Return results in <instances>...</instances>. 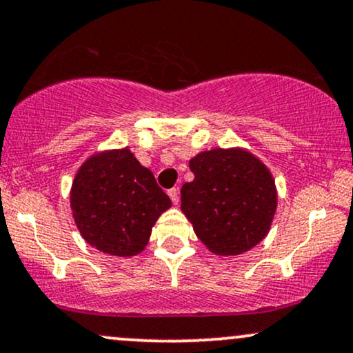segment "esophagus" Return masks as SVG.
I'll use <instances>...</instances> for the list:
<instances>
[{
	"instance_id": "1",
	"label": "esophagus",
	"mask_w": 353,
	"mask_h": 353,
	"mask_svg": "<svg viewBox=\"0 0 353 353\" xmlns=\"http://www.w3.org/2000/svg\"><path fill=\"white\" fill-rule=\"evenodd\" d=\"M168 194H169V197H171V201H172V204H179V189L177 188H172V189H169L168 190Z\"/></svg>"
}]
</instances>
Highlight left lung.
I'll return each mask as SVG.
<instances>
[{
    "label": "left lung",
    "instance_id": "left-lung-1",
    "mask_svg": "<svg viewBox=\"0 0 353 353\" xmlns=\"http://www.w3.org/2000/svg\"><path fill=\"white\" fill-rule=\"evenodd\" d=\"M194 181L181 189V209L196 236L217 255H237L269 232L277 192L269 169L241 149H212L189 163Z\"/></svg>",
    "mask_w": 353,
    "mask_h": 353
}]
</instances>
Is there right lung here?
Returning a JSON list of instances; mask_svg holds the SVG:
<instances>
[{
	"mask_svg": "<svg viewBox=\"0 0 353 353\" xmlns=\"http://www.w3.org/2000/svg\"><path fill=\"white\" fill-rule=\"evenodd\" d=\"M171 208L152 172L129 149L92 156L71 189V209L88 244L111 255L144 250L157 217Z\"/></svg>",
	"mask_w": 353,
	"mask_h": 353,
	"instance_id": "1",
	"label": "right lung"
}]
</instances>
